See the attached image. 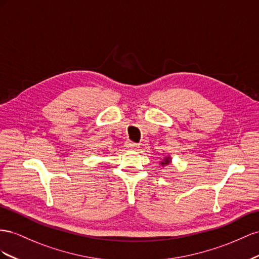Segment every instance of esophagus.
Masks as SVG:
<instances>
[{
    "mask_svg": "<svg viewBox=\"0 0 259 259\" xmlns=\"http://www.w3.org/2000/svg\"><path fill=\"white\" fill-rule=\"evenodd\" d=\"M125 147H127V149H129V150L136 151V150L139 149V144L132 142V141H127V142H125Z\"/></svg>",
    "mask_w": 259,
    "mask_h": 259,
    "instance_id": "34e87169",
    "label": "esophagus"
}]
</instances>
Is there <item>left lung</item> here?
Listing matches in <instances>:
<instances>
[{
	"instance_id": "left-lung-1",
	"label": "left lung",
	"mask_w": 259,
	"mask_h": 259,
	"mask_svg": "<svg viewBox=\"0 0 259 259\" xmlns=\"http://www.w3.org/2000/svg\"><path fill=\"white\" fill-rule=\"evenodd\" d=\"M170 161H171V157H170V156H166V157L164 158V160L160 161V165H161V166H167V165L170 164Z\"/></svg>"
}]
</instances>
